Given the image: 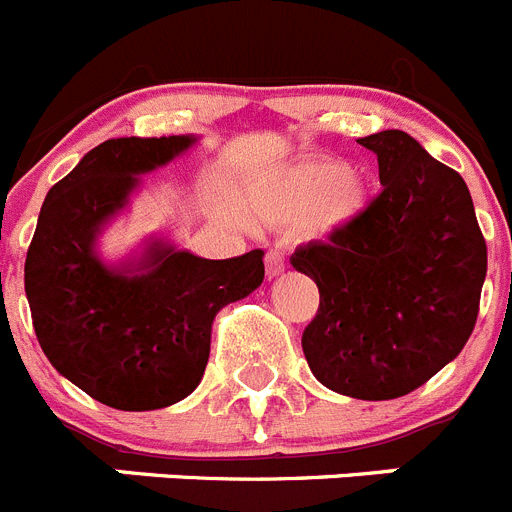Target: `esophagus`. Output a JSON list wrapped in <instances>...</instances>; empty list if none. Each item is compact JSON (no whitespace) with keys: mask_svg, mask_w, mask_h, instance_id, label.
Instances as JSON below:
<instances>
[{"mask_svg":"<svg viewBox=\"0 0 512 512\" xmlns=\"http://www.w3.org/2000/svg\"><path fill=\"white\" fill-rule=\"evenodd\" d=\"M265 267H267V278H278V275H283L285 273V255H283V252L267 250Z\"/></svg>","mask_w":512,"mask_h":512,"instance_id":"obj_1","label":"esophagus"}]
</instances>
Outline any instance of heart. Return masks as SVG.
Returning a JSON list of instances; mask_svg holds the SVG:
<instances>
[{"label": "heart", "mask_w": 512, "mask_h": 512, "mask_svg": "<svg viewBox=\"0 0 512 512\" xmlns=\"http://www.w3.org/2000/svg\"><path fill=\"white\" fill-rule=\"evenodd\" d=\"M370 186L357 170L331 158L285 168L247 193V209L270 224H296L306 237L342 232L365 214Z\"/></svg>", "instance_id": "b5f03b06"}]
</instances>
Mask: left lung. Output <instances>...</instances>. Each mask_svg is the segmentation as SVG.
Here are the masks:
<instances>
[{
  "mask_svg": "<svg viewBox=\"0 0 512 512\" xmlns=\"http://www.w3.org/2000/svg\"><path fill=\"white\" fill-rule=\"evenodd\" d=\"M357 142L377 155L382 191L357 222L290 257L321 293L301 344L329 390L393 400L464 349L480 311L487 245L457 170L400 130Z\"/></svg>",
  "mask_w": 512,
  "mask_h": 512,
  "instance_id": "left-lung-1",
  "label": "left lung"
}]
</instances>
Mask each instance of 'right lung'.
<instances>
[{
  "mask_svg": "<svg viewBox=\"0 0 512 512\" xmlns=\"http://www.w3.org/2000/svg\"><path fill=\"white\" fill-rule=\"evenodd\" d=\"M193 145V135L101 142L50 188L27 250L25 293L45 357L117 411H155L191 395L209 362L216 313L265 278L262 250L206 260L150 237L117 265L96 250L140 176Z\"/></svg>",
  "mask_w": 512,
  "mask_h": 512,
  "instance_id": "obj_1",
  "label": "right lung"
}]
</instances>
